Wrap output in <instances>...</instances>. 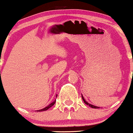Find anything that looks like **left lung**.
I'll list each match as a JSON object with an SVG mask.
<instances>
[{"mask_svg":"<svg viewBox=\"0 0 133 133\" xmlns=\"http://www.w3.org/2000/svg\"><path fill=\"white\" fill-rule=\"evenodd\" d=\"M82 99H83V102H84V103H85V104H86L87 105H89V107H91L92 108H101V107H96V106H94V105H93V104H89V102H87V101H85V100L84 99V98H83V95H82Z\"/></svg>","mask_w":133,"mask_h":133,"instance_id":"1","label":"left lung"}]
</instances>
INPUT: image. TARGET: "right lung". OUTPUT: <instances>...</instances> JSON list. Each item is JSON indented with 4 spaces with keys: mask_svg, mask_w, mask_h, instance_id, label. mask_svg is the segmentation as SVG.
<instances>
[{
    "mask_svg": "<svg viewBox=\"0 0 133 133\" xmlns=\"http://www.w3.org/2000/svg\"><path fill=\"white\" fill-rule=\"evenodd\" d=\"M55 101H55H55H54V102H52L51 104H49V105L48 106V107H45V108H42V109H41V110H37V112H42V111H45V110H48L49 108H51V107H52L53 105H54V104H55Z\"/></svg>",
    "mask_w": 133,
    "mask_h": 133,
    "instance_id": "right-lung-1",
    "label": "right lung"
}]
</instances>
